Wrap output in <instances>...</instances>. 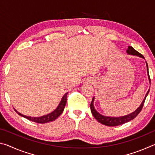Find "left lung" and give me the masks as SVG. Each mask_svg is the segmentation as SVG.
I'll return each mask as SVG.
<instances>
[{
  "label": "left lung",
  "instance_id": "left-lung-1",
  "mask_svg": "<svg viewBox=\"0 0 155 155\" xmlns=\"http://www.w3.org/2000/svg\"><path fill=\"white\" fill-rule=\"evenodd\" d=\"M127 53L129 54H133V55H137V56L142 57V58L144 59V57L142 55V54L140 53L139 52H137L136 50H135L132 46H128V49L127 50ZM146 65H147V70H148V78H149V80H150V75H149V73H148V64H147V63H146ZM148 92H149V90L148 91V92H147L146 95L145 96V98L143 99V101L142 103H141L140 107H139V108L136 110V111L132 113V114L126 115V116L119 117H111L104 116V115H101L99 113H98L96 111L95 109H94V105H93L94 98L92 99V101H91V104H90L91 114H92L93 116L95 117V119L97 120V121H98L100 123H101V124H103L104 125L108 126V127H115V126L123 124L126 122H129V121H130V120L134 119L135 117L141 112V109H142L143 107L144 102H145L146 98L147 95H148Z\"/></svg>",
  "mask_w": 155,
  "mask_h": 155
}]
</instances>
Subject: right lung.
<instances>
[{
	"instance_id": "right-lung-1",
	"label": "right lung",
	"mask_w": 155,
	"mask_h": 155,
	"mask_svg": "<svg viewBox=\"0 0 155 155\" xmlns=\"http://www.w3.org/2000/svg\"><path fill=\"white\" fill-rule=\"evenodd\" d=\"M67 94H68V93L65 94V95L63 96V98H61V102H60L59 106L57 107V109L54 110V111H53L52 113H51V114H49L48 115H44V116L38 117H29V116H27V115H25L20 114V113L18 112L15 109H14V110L16 111L17 114H18V115H20V116L24 117L26 119L30 120V121H32V122H36V123H39V124H44V123L52 122L55 119H57V117H58L59 115L62 114V112L64 111V107L65 106V104H66Z\"/></svg>"
}]
</instances>
